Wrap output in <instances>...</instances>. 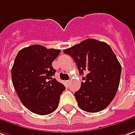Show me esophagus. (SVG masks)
Segmentation results:
<instances>
[{"label":"esophagus","instance_id":"34e87169","mask_svg":"<svg viewBox=\"0 0 135 135\" xmlns=\"http://www.w3.org/2000/svg\"><path fill=\"white\" fill-rule=\"evenodd\" d=\"M69 83H70V80H66V84H69Z\"/></svg>","mask_w":135,"mask_h":135}]
</instances>
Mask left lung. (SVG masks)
<instances>
[{"label": "left lung", "instance_id": "1", "mask_svg": "<svg viewBox=\"0 0 135 135\" xmlns=\"http://www.w3.org/2000/svg\"><path fill=\"white\" fill-rule=\"evenodd\" d=\"M74 59L79 73L83 75L74 96L81 110L97 113L109 105L115 96L121 66L107 43L88 38L64 50Z\"/></svg>", "mask_w": 135, "mask_h": 135}]
</instances>
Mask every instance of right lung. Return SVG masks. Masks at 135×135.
I'll list each match as a JSON object with an SVG mask.
<instances>
[{
	"mask_svg": "<svg viewBox=\"0 0 135 135\" xmlns=\"http://www.w3.org/2000/svg\"><path fill=\"white\" fill-rule=\"evenodd\" d=\"M61 50L33 45L22 49L12 69V83L22 104L41 115L57 109L60 96L66 88L52 78L56 71L52 63Z\"/></svg>",
	"mask_w": 135,
	"mask_h": 135,
	"instance_id": "add662e5",
	"label": "right lung"
}]
</instances>
